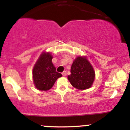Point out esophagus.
<instances>
[{
	"label": "esophagus",
	"instance_id": "34e87169",
	"mask_svg": "<svg viewBox=\"0 0 130 130\" xmlns=\"http://www.w3.org/2000/svg\"><path fill=\"white\" fill-rule=\"evenodd\" d=\"M62 75L63 76H66L67 75V72L66 71H64L62 72Z\"/></svg>",
	"mask_w": 130,
	"mask_h": 130
}]
</instances>
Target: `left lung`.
<instances>
[{
    "label": "left lung",
    "mask_w": 130,
    "mask_h": 130,
    "mask_svg": "<svg viewBox=\"0 0 130 130\" xmlns=\"http://www.w3.org/2000/svg\"><path fill=\"white\" fill-rule=\"evenodd\" d=\"M68 79L73 87L77 89L90 88L95 78L93 67L85 57H78L73 61Z\"/></svg>",
    "instance_id": "8db88e82"
}]
</instances>
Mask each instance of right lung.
Segmentation results:
<instances>
[{
    "instance_id": "right-lung-1",
    "label": "right lung",
    "mask_w": 130,
    "mask_h": 130,
    "mask_svg": "<svg viewBox=\"0 0 130 130\" xmlns=\"http://www.w3.org/2000/svg\"><path fill=\"white\" fill-rule=\"evenodd\" d=\"M52 58L50 53H42L34 67L32 76L34 84L38 89L44 91L49 90L58 78L62 76L56 71Z\"/></svg>"
}]
</instances>
